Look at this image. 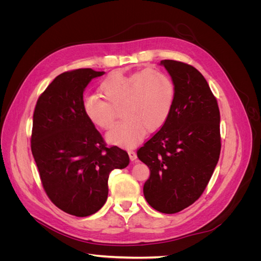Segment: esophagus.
Here are the masks:
<instances>
[{
	"label": "esophagus",
	"mask_w": 261,
	"mask_h": 261,
	"mask_svg": "<svg viewBox=\"0 0 261 261\" xmlns=\"http://www.w3.org/2000/svg\"><path fill=\"white\" fill-rule=\"evenodd\" d=\"M128 155L130 161H135L137 159V154L135 151H133V150H128Z\"/></svg>",
	"instance_id": "34e87169"
}]
</instances>
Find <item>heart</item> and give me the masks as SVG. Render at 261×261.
<instances>
[{
    "label": "heart",
    "mask_w": 261,
    "mask_h": 261,
    "mask_svg": "<svg viewBox=\"0 0 261 261\" xmlns=\"http://www.w3.org/2000/svg\"><path fill=\"white\" fill-rule=\"evenodd\" d=\"M101 98L84 100L86 117L100 129L113 126L116 111L124 120L107 134L108 143L132 148L143 138L146 129L155 132L168 121L176 97L175 84L161 70L145 68L129 75L113 73L99 86Z\"/></svg>",
    "instance_id": "1"
}]
</instances>
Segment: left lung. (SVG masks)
I'll list each match as a JSON object with an SVG mask.
<instances>
[{"instance_id": "obj_1", "label": "left lung", "mask_w": 261, "mask_h": 261, "mask_svg": "<svg viewBox=\"0 0 261 261\" xmlns=\"http://www.w3.org/2000/svg\"><path fill=\"white\" fill-rule=\"evenodd\" d=\"M176 97L168 121L137 151L150 170L144 185L147 202L162 213L193 204L207 187L221 151L220 111L201 75L186 63L163 60Z\"/></svg>"}]
</instances>
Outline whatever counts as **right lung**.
<instances>
[{
    "instance_id": "right-lung-1",
    "label": "right lung",
    "mask_w": 261,
    "mask_h": 261,
    "mask_svg": "<svg viewBox=\"0 0 261 261\" xmlns=\"http://www.w3.org/2000/svg\"><path fill=\"white\" fill-rule=\"evenodd\" d=\"M103 74L80 68L59 75L34 112L31 152L42 186L55 206L76 217L100 210L108 198L110 173L129 163L125 150L107 147L84 113L85 88Z\"/></svg>"
}]
</instances>
